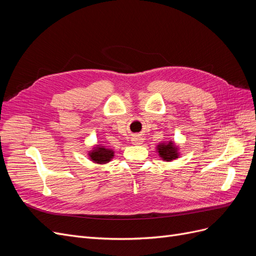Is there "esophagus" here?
I'll list each match as a JSON object with an SVG mask.
<instances>
[{
  "label": "esophagus",
  "mask_w": 256,
  "mask_h": 256,
  "mask_svg": "<svg viewBox=\"0 0 256 256\" xmlns=\"http://www.w3.org/2000/svg\"><path fill=\"white\" fill-rule=\"evenodd\" d=\"M144 142V138L140 134H136L132 138H131V143L134 145H141Z\"/></svg>",
  "instance_id": "obj_1"
}]
</instances>
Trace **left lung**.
I'll use <instances>...</instances> for the list:
<instances>
[{
    "label": "left lung",
    "instance_id": "1",
    "mask_svg": "<svg viewBox=\"0 0 256 256\" xmlns=\"http://www.w3.org/2000/svg\"><path fill=\"white\" fill-rule=\"evenodd\" d=\"M156 152H158V156L166 162L177 159L180 157V147L176 145L173 141H166L160 142L157 147Z\"/></svg>",
    "mask_w": 256,
    "mask_h": 256
}]
</instances>
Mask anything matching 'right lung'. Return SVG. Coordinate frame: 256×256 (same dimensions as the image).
<instances>
[{
    "instance_id": "add662e5",
    "label": "right lung",
    "mask_w": 256,
    "mask_h": 256,
    "mask_svg": "<svg viewBox=\"0 0 256 256\" xmlns=\"http://www.w3.org/2000/svg\"><path fill=\"white\" fill-rule=\"evenodd\" d=\"M88 156L94 164H106L113 159L114 150L102 144H96L95 146H92L90 150H88Z\"/></svg>"
}]
</instances>
